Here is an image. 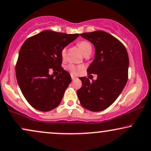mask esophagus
Segmentation results:
<instances>
[{
  "instance_id": "34e87169",
  "label": "esophagus",
  "mask_w": 151,
  "mask_h": 151,
  "mask_svg": "<svg viewBox=\"0 0 151 151\" xmlns=\"http://www.w3.org/2000/svg\"><path fill=\"white\" fill-rule=\"evenodd\" d=\"M71 78H72V80H73V81L74 80L76 79V78L75 77V76H71Z\"/></svg>"
}]
</instances>
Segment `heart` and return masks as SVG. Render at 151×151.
I'll return each mask as SVG.
<instances>
[{"label":"heart","instance_id":"obj_1","mask_svg":"<svg viewBox=\"0 0 151 151\" xmlns=\"http://www.w3.org/2000/svg\"><path fill=\"white\" fill-rule=\"evenodd\" d=\"M77 45L80 49H81L82 52H83V54L85 55V56H88L90 53H91V51H92V46H91V43L88 42L87 40L80 41V42H78L77 43ZM66 53H67V47L65 46L61 50V57L62 60H65L66 57ZM67 68L68 71L71 72L72 74L76 75V74H78L82 69H83V66L75 65V64H70L68 65Z\"/></svg>","mask_w":151,"mask_h":151}]
</instances>
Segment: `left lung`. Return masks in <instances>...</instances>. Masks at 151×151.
Here are the masks:
<instances>
[{"label": "left lung", "instance_id": "1", "mask_svg": "<svg viewBox=\"0 0 151 151\" xmlns=\"http://www.w3.org/2000/svg\"><path fill=\"white\" fill-rule=\"evenodd\" d=\"M95 47V58L87 71L97 74L90 82L81 77L82 87L77 91L80 104L88 110L100 111L116 101L128 78L129 59L126 47L116 37L101 30L80 34Z\"/></svg>", "mask_w": 151, "mask_h": 151}]
</instances>
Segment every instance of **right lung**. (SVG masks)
<instances>
[{
    "label": "right lung",
    "mask_w": 151,
    "mask_h": 151,
    "mask_svg": "<svg viewBox=\"0 0 151 151\" xmlns=\"http://www.w3.org/2000/svg\"><path fill=\"white\" fill-rule=\"evenodd\" d=\"M79 34L44 30L27 39L19 50L16 76L23 96L37 110L48 111L60 105L71 83V75L62 66L61 50ZM60 73L55 78L49 71Z\"/></svg>",
    "instance_id": "right-lung-1"
}]
</instances>
